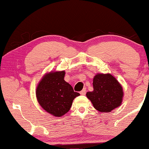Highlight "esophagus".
<instances>
[{"label":"esophagus","instance_id":"obj_1","mask_svg":"<svg viewBox=\"0 0 149 149\" xmlns=\"http://www.w3.org/2000/svg\"><path fill=\"white\" fill-rule=\"evenodd\" d=\"M80 94L82 95H85V94H86V89L84 88L83 90H81V91L80 92Z\"/></svg>","mask_w":149,"mask_h":149}]
</instances>
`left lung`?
Instances as JSON below:
<instances>
[{"instance_id":"1","label":"left lung","mask_w":149,"mask_h":149,"mask_svg":"<svg viewBox=\"0 0 149 149\" xmlns=\"http://www.w3.org/2000/svg\"><path fill=\"white\" fill-rule=\"evenodd\" d=\"M93 88L86 95L99 111L111 112L120 107L123 96V88L112 75L98 73L94 77Z\"/></svg>"}]
</instances>
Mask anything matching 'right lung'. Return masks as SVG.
<instances>
[{
	"label": "right lung",
	"mask_w": 149,
	"mask_h": 149,
	"mask_svg": "<svg viewBox=\"0 0 149 149\" xmlns=\"http://www.w3.org/2000/svg\"><path fill=\"white\" fill-rule=\"evenodd\" d=\"M65 72H50L44 76L36 89V97L41 107L54 116H61L71 109L73 100L79 96L64 80Z\"/></svg>",
	"instance_id": "add662e5"
}]
</instances>
